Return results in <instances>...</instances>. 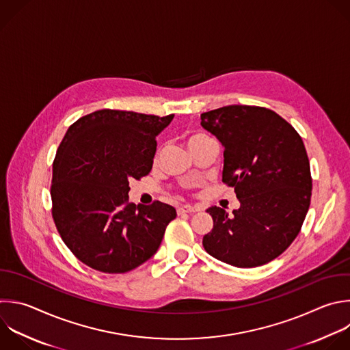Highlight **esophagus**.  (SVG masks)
Segmentation results:
<instances>
[{
	"instance_id": "obj_1",
	"label": "esophagus",
	"mask_w": 350,
	"mask_h": 350,
	"mask_svg": "<svg viewBox=\"0 0 350 350\" xmlns=\"http://www.w3.org/2000/svg\"><path fill=\"white\" fill-rule=\"evenodd\" d=\"M193 211H196V208L192 207V206H189V204H183V206H178V207H177V213H178V214L193 213Z\"/></svg>"
}]
</instances>
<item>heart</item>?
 Here are the masks:
<instances>
[{
  "label": "heart",
  "mask_w": 350,
  "mask_h": 350,
  "mask_svg": "<svg viewBox=\"0 0 350 350\" xmlns=\"http://www.w3.org/2000/svg\"><path fill=\"white\" fill-rule=\"evenodd\" d=\"M208 140H213V139H210V137H208L207 135H204V133H199V132H196V133H192V135H189V136H188L187 143H188V147L191 148V147H193V146H198V144L204 143V142H208ZM159 155H161V151H158V154H157V159L159 158Z\"/></svg>",
  "instance_id": "obj_1"
}]
</instances>
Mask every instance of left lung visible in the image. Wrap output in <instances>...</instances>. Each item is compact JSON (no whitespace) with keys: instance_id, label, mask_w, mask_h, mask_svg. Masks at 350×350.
Segmentation results:
<instances>
[{"instance_id":"left-lung-1","label":"left lung","mask_w":350,"mask_h":350,"mask_svg":"<svg viewBox=\"0 0 350 350\" xmlns=\"http://www.w3.org/2000/svg\"><path fill=\"white\" fill-rule=\"evenodd\" d=\"M200 125L224 147L222 181L235 188L241 207L232 215L207 208L213 229L204 250L238 268H254L279 257L299 234L312 177L297 131L275 111L226 105L200 115Z\"/></svg>"}]
</instances>
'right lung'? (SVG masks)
Masks as SVG:
<instances>
[{"label":"right lung","instance_id":"obj_1","mask_svg":"<svg viewBox=\"0 0 350 350\" xmlns=\"http://www.w3.org/2000/svg\"><path fill=\"white\" fill-rule=\"evenodd\" d=\"M173 116L98 109L63 137L53 161L52 215L66 246L88 267L125 273L158 252L176 208L131 203L129 180L151 172L157 136Z\"/></svg>","mask_w":350,"mask_h":350}]
</instances>
